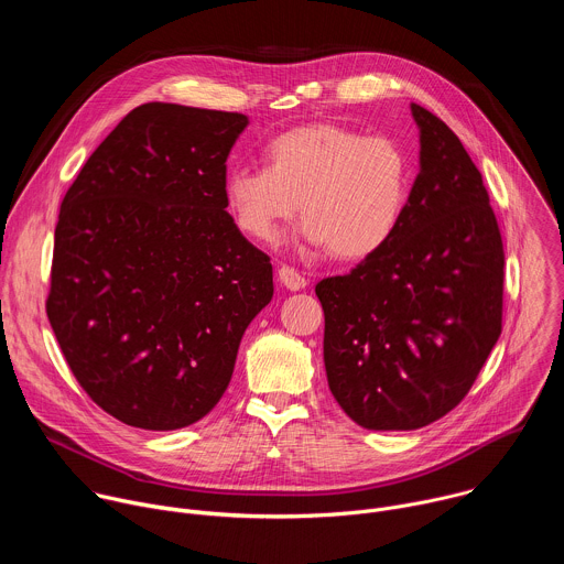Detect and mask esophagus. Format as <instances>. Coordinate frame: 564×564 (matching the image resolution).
<instances>
[{"label":"esophagus","mask_w":564,"mask_h":564,"mask_svg":"<svg viewBox=\"0 0 564 564\" xmlns=\"http://www.w3.org/2000/svg\"><path fill=\"white\" fill-rule=\"evenodd\" d=\"M279 281H281L288 290H292V292L303 290V288L307 285L305 276H301V274H299L294 268H290V265H281V268H279Z\"/></svg>","instance_id":"obj_1"}]
</instances>
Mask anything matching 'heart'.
I'll list each match as a JSON object with an SVG mask.
<instances>
[{
  "mask_svg": "<svg viewBox=\"0 0 564 564\" xmlns=\"http://www.w3.org/2000/svg\"><path fill=\"white\" fill-rule=\"evenodd\" d=\"M265 160L268 167L243 165L225 178L238 229L259 243H276L301 205L299 236L310 250L364 261L381 252L404 220L411 160L390 138L305 124L274 135Z\"/></svg>",
  "mask_w": 564,
  "mask_h": 564,
  "instance_id": "heart-1",
  "label": "heart"
}]
</instances>
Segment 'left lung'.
Wrapping results in <instances>:
<instances>
[{"mask_svg":"<svg viewBox=\"0 0 564 564\" xmlns=\"http://www.w3.org/2000/svg\"><path fill=\"white\" fill-rule=\"evenodd\" d=\"M420 174L390 243L316 283L328 386L368 431H415L470 390L502 333L505 250L459 138L411 105Z\"/></svg>","mask_w":564,"mask_h":564,"instance_id":"8db88e82","label":"left lung"}]
</instances>
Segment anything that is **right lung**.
I'll return each instance as SVG.
<instances>
[{
	"label": "right lung",
	"instance_id": "1",
	"mask_svg": "<svg viewBox=\"0 0 564 564\" xmlns=\"http://www.w3.org/2000/svg\"><path fill=\"white\" fill-rule=\"evenodd\" d=\"M243 113L147 102L91 153L55 227L46 314L75 379L116 420L176 431L229 386L272 263L225 212Z\"/></svg>",
	"mask_w": 564,
	"mask_h": 564
}]
</instances>
